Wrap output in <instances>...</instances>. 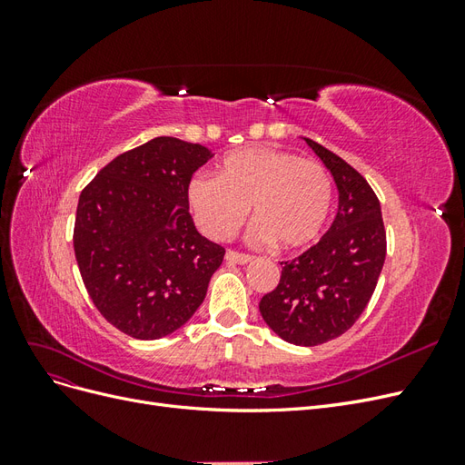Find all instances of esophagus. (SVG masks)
Here are the masks:
<instances>
[{
  "label": "esophagus",
  "mask_w": 465,
  "mask_h": 465,
  "mask_svg": "<svg viewBox=\"0 0 465 465\" xmlns=\"http://www.w3.org/2000/svg\"><path fill=\"white\" fill-rule=\"evenodd\" d=\"M224 260H227L229 263H238V265H244V263L252 262V256H248V254H241V252H234V250H229L227 254H224Z\"/></svg>",
  "instance_id": "esophagus-1"
}]
</instances>
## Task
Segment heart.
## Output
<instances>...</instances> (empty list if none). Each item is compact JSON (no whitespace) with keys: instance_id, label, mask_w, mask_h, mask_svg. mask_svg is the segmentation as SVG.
<instances>
[{"instance_id":"heart-1","label":"heart","mask_w":465,"mask_h":465,"mask_svg":"<svg viewBox=\"0 0 465 465\" xmlns=\"http://www.w3.org/2000/svg\"><path fill=\"white\" fill-rule=\"evenodd\" d=\"M188 205L202 231L227 241L254 207L252 238L301 250L316 242L333 205V182L320 163L267 145L236 149L219 161L217 176L188 184Z\"/></svg>"}]
</instances>
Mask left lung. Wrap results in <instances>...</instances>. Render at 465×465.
I'll return each mask as SVG.
<instances>
[{
    "label": "left lung",
    "instance_id": "obj_1",
    "mask_svg": "<svg viewBox=\"0 0 465 465\" xmlns=\"http://www.w3.org/2000/svg\"><path fill=\"white\" fill-rule=\"evenodd\" d=\"M333 176L337 215L320 242L281 262L279 285L260 301L263 322L287 343L335 340L359 320L386 260V231L376 193L353 166L304 137Z\"/></svg>",
    "mask_w": 465,
    "mask_h": 465
}]
</instances>
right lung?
<instances>
[{
	"mask_svg": "<svg viewBox=\"0 0 465 465\" xmlns=\"http://www.w3.org/2000/svg\"><path fill=\"white\" fill-rule=\"evenodd\" d=\"M213 153L154 137L122 153L81 192L74 248L83 283L112 326L171 335L198 311L224 248L195 229L188 184Z\"/></svg>",
	"mask_w": 465,
	"mask_h": 465,
	"instance_id": "1",
	"label": "right lung"
}]
</instances>
